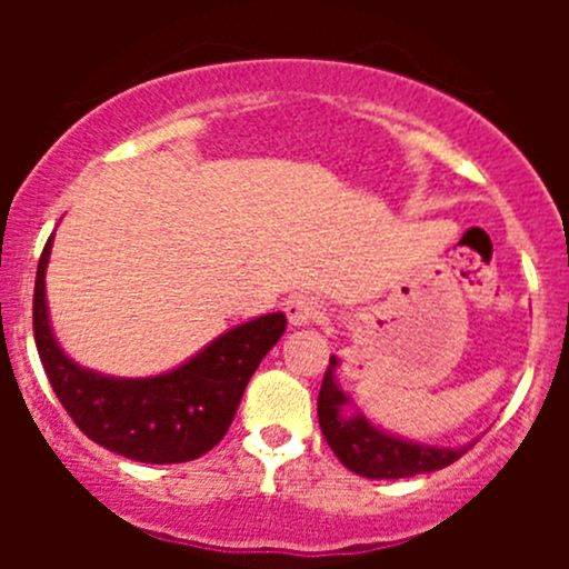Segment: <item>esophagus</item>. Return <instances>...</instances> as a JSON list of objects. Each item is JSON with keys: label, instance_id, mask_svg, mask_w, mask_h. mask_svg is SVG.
Masks as SVG:
<instances>
[{"label": "esophagus", "instance_id": "34e87169", "mask_svg": "<svg viewBox=\"0 0 569 569\" xmlns=\"http://www.w3.org/2000/svg\"><path fill=\"white\" fill-rule=\"evenodd\" d=\"M286 317L291 325H311V321L325 317V306L311 295H295L286 302Z\"/></svg>", "mask_w": 569, "mask_h": 569}]
</instances>
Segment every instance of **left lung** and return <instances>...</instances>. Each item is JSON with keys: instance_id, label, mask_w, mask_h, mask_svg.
Instances as JSON below:
<instances>
[{"instance_id": "8db88e82", "label": "left lung", "mask_w": 569, "mask_h": 569, "mask_svg": "<svg viewBox=\"0 0 569 569\" xmlns=\"http://www.w3.org/2000/svg\"><path fill=\"white\" fill-rule=\"evenodd\" d=\"M336 366L338 360L330 358L325 380H321L317 405L319 427L332 455L352 473L366 476V479H405V476L432 473V470L457 462L470 449V446L468 449H432V446L407 443V440L371 427L360 412L343 416V405L349 399L336 386V377H332Z\"/></svg>"}]
</instances>
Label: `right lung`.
<instances>
[{
	"label": "right lung",
	"instance_id": "obj_1",
	"mask_svg": "<svg viewBox=\"0 0 569 569\" xmlns=\"http://www.w3.org/2000/svg\"><path fill=\"white\" fill-rule=\"evenodd\" d=\"M38 261L32 330L57 399L93 443L137 462H189L226 438L250 377L286 330L283 313L233 327L178 369L146 380H120L82 369L57 347L46 313V263Z\"/></svg>",
	"mask_w": 569,
	"mask_h": 569
}]
</instances>
